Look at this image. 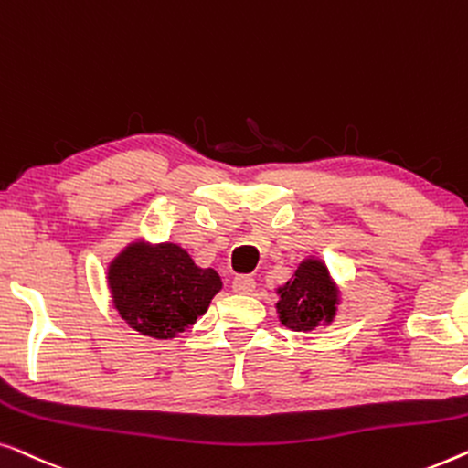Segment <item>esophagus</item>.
Returning <instances> with one entry per match:
<instances>
[{"label": "esophagus", "mask_w": 468, "mask_h": 468, "mask_svg": "<svg viewBox=\"0 0 468 468\" xmlns=\"http://www.w3.org/2000/svg\"><path fill=\"white\" fill-rule=\"evenodd\" d=\"M254 288H256V282L254 278H250V275H237L233 280V291L239 294H252Z\"/></svg>", "instance_id": "1"}]
</instances>
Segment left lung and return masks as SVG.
<instances>
[{
	"instance_id": "obj_1",
	"label": "left lung",
	"mask_w": 468,
	"mask_h": 468,
	"mask_svg": "<svg viewBox=\"0 0 468 468\" xmlns=\"http://www.w3.org/2000/svg\"><path fill=\"white\" fill-rule=\"evenodd\" d=\"M275 312L291 331H315L331 326L341 307V288L320 256H305L291 280L275 288Z\"/></svg>"
}]
</instances>
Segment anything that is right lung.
<instances>
[{
  "label": "right lung",
  "instance_id": "1",
  "mask_svg": "<svg viewBox=\"0 0 468 468\" xmlns=\"http://www.w3.org/2000/svg\"><path fill=\"white\" fill-rule=\"evenodd\" d=\"M112 307L124 324L153 339H174L207 312L222 291L212 267L197 265L174 241H129L105 269Z\"/></svg>",
  "mask_w": 468,
  "mask_h": 468
}]
</instances>
